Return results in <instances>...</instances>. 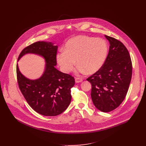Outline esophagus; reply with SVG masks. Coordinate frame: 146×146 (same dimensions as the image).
Returning <instances> with one entry per match:
<instances>
[{
    "label": "esophagus",
    "instance_id": "obj_1",
    "mask_svg": "<svg viewBox=\"0 0 146 146\" xmlns=\"http://www.w3.org/2000/svg\"><path fill=\"white\" fill-rule=\"evenodd\" d=\"M83 81L82 79L81 78H76L75 79V82L77 83H80V82H82Z\"/></svg>",
    "mask_w": 146,
    "mask_h": 146
}]
</instances>
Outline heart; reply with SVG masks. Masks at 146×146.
<instances>
[{
	"instance_id": "heart-1",
	"label": "heart",
	"mask_w": 146,
	"mask_h": 146,
	"mask_svg": "<svg viewBox=\"0 0 146 146\" xmlns=\"http://www.w3.org/2000/svg\"><path fill=\"white\" fill-rule=\"evenodd\" d=\"M108 51L106 42L89 36H76L66 44L64 51L57 55V61L65 73L71 72L76 64L80 73L88 74L98 72L104 65Z\"/></svg>"
}]
</instances>
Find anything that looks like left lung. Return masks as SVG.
I'll use <instances>...</instances> for the list:
<instances>
[{
    "label": "left lung",
    "instance_id": "obj_1",
    "mask_svg": "<svg viewBox=\"0 0 146 146\" xmlns=\"http://www.w3.org/2000/svg\"><path fill=\"white\" fill-rule=\"evenodd\" d=\"M110 42L108 54L102 67L86 80L92 85L91 98L96 108L113 111L123 102L132 76V62L125 46L115 38L105 35Z\"/></svg>",
    "mask_w": 146,
    "mask_h": 146
}]
</instances>
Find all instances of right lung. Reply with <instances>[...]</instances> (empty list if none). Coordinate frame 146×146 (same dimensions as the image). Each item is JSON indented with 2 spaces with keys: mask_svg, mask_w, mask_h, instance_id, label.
<instances>
[{
  "mask_svg": "<svg viewBox=\"0 0 146 146\" xmlns=\"http://www.w3.org/2000/svg\"><path fill=\"white\" fill-rule=\"evenodd\" d=\"M57 49L58 46L52 42L38 41L23 49L18 59L27 53L36 54L45 59V71L36 80L26 78L17 65V80L21 93L29 105L44 116H56L67 108L72 99L71 88L75 83L73 76L56 68Z\"/></svg>",
  "mask_w": 146,
  "mask_h": 146,
  "instance_id": "add662e5",
  "label": "right lung"
}]
</instances>
